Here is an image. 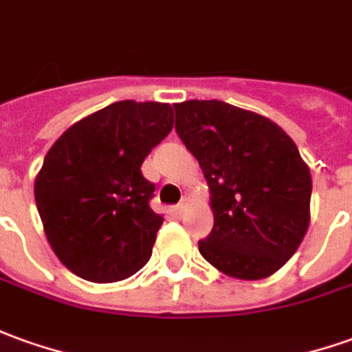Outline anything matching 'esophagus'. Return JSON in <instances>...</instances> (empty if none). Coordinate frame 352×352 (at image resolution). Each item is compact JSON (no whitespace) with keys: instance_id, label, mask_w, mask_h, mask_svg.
I'll list each match as a JSON object with an SVG mask.
<instances>
[{"instance_id":"obj_1","label":"esophagus","mask_w":352,"mask_h":352,"mask_svg":"<svg viewBox=\"0 0 352 352\" xmlns=\"http://www.w3.org/2000/svg\"><path fill=\"white\" fill-rule=\"evenodd\" d=\"M186 205H188V201L182 199L176 207H174V212H176V217H182L184 214V210H186Z\"/></svg>"}]
</instances>
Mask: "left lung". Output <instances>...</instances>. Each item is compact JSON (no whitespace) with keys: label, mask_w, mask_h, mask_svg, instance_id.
I'll return each mask as SVG.
<instances>
[{"label":"left lung","mask_w":352,"mask_h":352,"mask_svg":"<svg viewBox=\"0 0 352 352\" xmlns=\"http://www.w3.org/2000/svg\"><path fill=\"white\" fill-rule=\"evenodd\" d=\"M176 134L199 161L214 226L199 253L220 272L261 280L301 245L310 220L309 166L280 126L224 101L174 105Z\"/></svg>","instance_id":"8db88e82"}]
</instances>
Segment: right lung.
Instances as JSON below:
<instances>
[{"instance_id":"right-lung-1","label":"right lung","mask_w":352,"mask_h":352,"mask_svg":"<svg viewBox=\"0 0 352 352\" xmlns=\"http://www.w3.org/2000/svg\"><path fill=\"white\" fill-rule=\"evenodd\" d=\"M172 130L168 103L116 101L72 124L53 144L36 184L51 249L70 272L120 282L144 268L162 224L142 162Z\"/></svg>"}]
</instances>
